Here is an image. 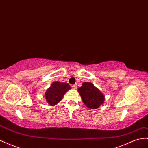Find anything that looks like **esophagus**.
Returning <instances> with one entry per match:
<instances>
[{
	"label": "esophagus",
	"instance_id": "34e87169",
	"mask_svg": "<svg viewBox=\"0 0 148 148\" xmlns=\"http://www.w3.org/2000/svg\"><path fill=\"white\" fill-rule=\"evenodd\" d=\"M72 87L73 88H74L75 90H76V89L77 88V85H76V84H75V85H72Z\"/></svg>",
	"mask_w": 148,
	"mask_h": 148
}]
</instances>
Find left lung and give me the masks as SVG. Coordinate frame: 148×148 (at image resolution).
Returning a JSON list of instances; mask_svg holds the SVG:
<instances>
[{
    "label": "left lung",
    "instance_id": "obj_1",
    "mask_svg": "<svg viewBox=\"0 0 148 148\" xmlns=\"http://www.w3.org/2000/svg\"><path fill=\"white\" fill-rule=\"evenodd\" d=\"M83 103L90 109H97L105 101V96L91 82H84L78 89Z\"/></svg>",
    "mask_w": 148,
    "mask_h": 148
}]
</instances>
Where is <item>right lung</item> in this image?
Returning <instances> with one entry per match:
<instances>
[{
  "label": "right lung",
  "instance_id": "add662e5",
  "mask_svg": "<svg viewBox=\"0 0 148 148\" xmlns=\"http://www.w3.org/2000/svg\"><path fill=\"white\" fill-rule=\"evenodd\" d=\"M71 89L69 83L55 82L47 89L45 96L49 105L53 106L62 100L63 95L67 91Z\"/></svg>",
  "mask_w": 148,
  "mask_h": 148
}]
</instances>
